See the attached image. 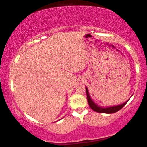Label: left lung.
<instances>
[{
    "instance_id": "8db88e82",
    "label": "left lung",
    "mask_w": 147,
    "mask_h": 147,
    "mask_svg": "<svg viewBox=\"0 0 147 147\" xmlns=\"http://www.w3.org/2000/svg\"><path fill=\"white\" fill-rule=\"evenodd\" d=\"M86 96H87V100H88V103L89 105V106L90 108H91L92 110L94 111L95 112L97 113H107V114H111V113H114L119 111V110L123 108V107L125 106V105L127 104L128 100L127 102H125L123 104L120 105H117V106H114V107H107V108H102V107H98V105H96L95 103L92 100V99L90 98V97L88 94V92L87 88H86Z\"/></svg>"
}]
</instances>
